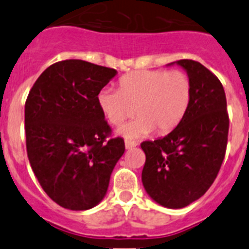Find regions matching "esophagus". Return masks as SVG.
<instances>
[{"label":"esophagus","mask_w":249,"mask_h":249,"mask_svg":"<svg viewBox=\"0 0 249 249\" xmlns=\"http://www.w3.org/2000/svg\"><path fill=\"white\" fill-rule=\"evenodd\" d=\"M124 146H126L127 149H131L133 148V147L137 146V142H133V141H126V142H124Z\"/></svg>","instance_id":"34e87169"}]
</instances>
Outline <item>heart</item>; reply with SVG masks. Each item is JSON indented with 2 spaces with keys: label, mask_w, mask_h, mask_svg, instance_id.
<instances>
[{
  "label": "heart",
  "mask_w": 249,
  "mask_h": 249,
  "mask_svg": "<svg viewBox=\"0 0 249 249\" xmlns=\"http://www.w3.org/2000/svg\"><path fill=\"white\" fill-rule=\"evenodd\" d=\"M191 102L190 78L181 71L140 70L122 76L118 89H102L97 105L105 118L120 126L133 114V122L121 127L118 133L126 138L168 133L183 120Z\"/></svg>",
  "instance_id": "obj_1"
}]
</instances>
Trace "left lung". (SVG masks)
I'll return each mask as SVG.
<instances>
[{
	"label": "left lung",
	"mask_w": 249,
	"mask_h": 249,
	"mask_svg": "<svg viewBox=\"0 0 249 249\" xmlns=\"http://www.w3.org/2000/svg\"><path fill=\"white\" fill-rule=\"evenodd\" d=\"M191 82V102L183 120L163 138L146 141L142 183L155 202L183 208L208 191L226 155L230 120L223 86L210 70L179 59Z\"/></svg>",
	"instance_id": "1"
}]
</instances>
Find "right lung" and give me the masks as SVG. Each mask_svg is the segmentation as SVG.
I'll use <instances>...</instances> for the list:
<instances>
[{
  "label": "right lung",
  "instance_id": "obj_1",
  "mask_svg": "<svg viewBox=\"0 0 249 249\" xmlns=\"http://www.w3.org/2000/svg\"><path fill=\"white\" fill-rule=\"evenodd\" d=\"M117 74L113 68L66 59L46 68L25 105L26 147L31 167L52 201L86 211L105 198L114 166L124 153L97 94Z\"/></svg>",
  "mask_w": 249,
  "mask_h": 249
}]
</instances>
